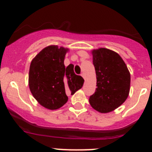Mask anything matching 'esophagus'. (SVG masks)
Returning <instances> with one entry per match:
<instances>
[{
	"instance_id": "esophagus-1",
	"label": "esophagus",
	"mask_w": 152,
	"mask_h": 152,
	"mask_svg": "<svg viewBox=\"0 0 152 152\" xmlns=\"http://www.w3.org/2000/svg\"><path fill=\"white\" fill-rule=\"evenodd\" d=\"M81 75V76H82V77H84V79H85V75H84V73H82V74H81V75Z\"/></svg>"
}]
</instances>
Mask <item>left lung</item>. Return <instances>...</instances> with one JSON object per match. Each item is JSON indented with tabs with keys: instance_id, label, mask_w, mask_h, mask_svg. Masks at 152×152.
Masks as SVG:
<instances>
[{
	"instance_id": "left-lung-1",
	"label": "left lung",
	"mask_w": 152,
	"mask_h": 152,
	"mask_svg": "<svg viewBox=\"0 0 152 152\" xmlns=\"http://www.w3.org/2000/svg\"><path fill=\"white\" fill-rule=\"evenodd\" d=\"M96 76L95 93L89 98L91 107L107 113L121 106L129 96L130 73L120 56L110 49L92 51Z\"/></svg>"
}]
</instances>
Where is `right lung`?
<instances>
[{
  "label": "right lung",
  "mask_w": 152,
  "mask_h": 152,
  "mask_svg": "<svg viewBox=\"0 0 152 152\" xmlns=\"http://www.w3.org/2000/svg\"><path fill=\"white\" fill-rule=\"evenodd\" d=\"M68 49L49 45L32 60L29 72V87L40 105L57 110L67 103V94H74L82 88L84 80L75 75L74 65L67 68L64 60Z\"/></svg>",
  "instance_id": "1"
}]
</instances>
